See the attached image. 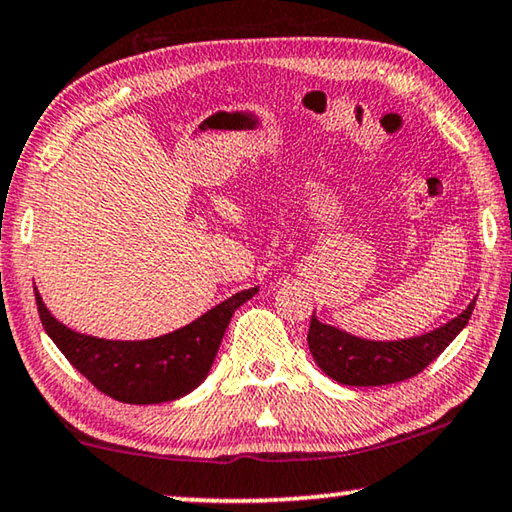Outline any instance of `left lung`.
Listing matches in <instances>:
<instances>
[{
    "mask_svg": "<svg viewBox=\"0 0 512 512\" xmlns=\"http://www.w3.org/2000/svg\"><path fill=\"white\" fill-rule=\"evenodd\" d=\"M476 299L467 305L462 315L439 326L430 333L407 340H365L356 335L322 324L312 312L308 347L315 363L326 375L345 386H386L398 384L423 372L434 358L455 340V335L467 326Z\"/></svg>",
    "mask_w": 512,
    "mask_h": 512,
    "instance_id": "1",
    "label": "left lung"
}]
</instances>
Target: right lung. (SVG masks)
<instances>
[{"mask_svg": "<svg viewBox=\"0 0 512 512\" xmlns=\"http://www.w3.org/2000/svg\"><path fill=\"white\" fill-rule=\"evenodd\" d=\"M34 294L45 333L98 391L126 404H160L183 398L207 379L234 310L253 299L257 287L243 289L183 329L151 340H103L71 331L50 315L36 289Z\"/></svg>", "mask_w": 512, "mask_h": 512, "instance_id": "1", "label": "right lung"}]
</instances>
